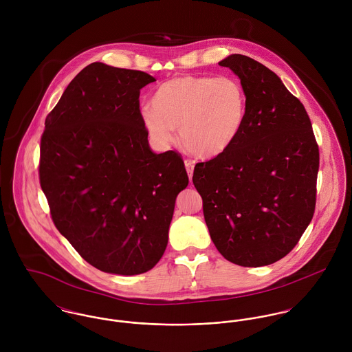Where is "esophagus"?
Returning <instances> with one entry per match:
<instances>
[{
	"instance_id": "obj_1",
	"label": "esophagus",
	"mask_w": 352,
	"mask_h": 352,
	"mask_svg": "<svg viewBox=\"0 0 352 352\" xmlns=\"http://www.w3.org/2000/svg\"><path fill=\"white\" fill-rule=\"evenodd\" d=\"M184 165H186L188 177H190V180H191V179H192V175H194V166H195V164H194L192 160H186V161H184Z\"/></svg>"
}]
</instances>
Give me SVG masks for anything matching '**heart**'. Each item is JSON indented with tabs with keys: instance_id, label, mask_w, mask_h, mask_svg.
Returning <instances> with one entry per match:
<instances>
[{
	"instance_id": "heart-1",
	"label": "heart",
	"mask_w": 352,
	"mask_h": 352,
	"mask_svg": "<svg viewBox=\"0 0 352 352\" xmlns=\"http://www.w3.org/2000/svg\"><path fill=\"white\" fill-rule=\"evenodd\" d=\"M144 108L142 122L151 140L166 146L179 127L184 148L215 157L240 137L248 116V95L233 76H179L161 84Z\"/></svg>"
}]
</instances>
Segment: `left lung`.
<instances>
[{
    "mask_svg": "<svg viewBox=\"0 0 352 352\" xmlns=\"http://www.w3.org/2000/svg\"><path fill=\"white\" fill-rule=\"evenodd\" d=\"M219 66L239 76L248 116L228 151L195 165L192 182L219 253L243 267L268 265L292 252L313 218L318 145L303 104L272 70L241 54Z\"/></svg>",
    "mask_w": 352,
    "mask_h": 352,
    "instance_id": "left-lung-1",
    "label": "left lung"
}]
</instances>
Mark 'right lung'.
Masks as SVG:
<instances>
[{"label":"right lung","instance_id":"add662e5","mask_svg":"<svg viewBox=\"0 0 352 352\" xmlns=\"http://www.w3.org/2000/svg\"><path fill=\"white\" fill-rule=\"evenodd\" d=\"M95 62L67 85L45 122L39 180L59 233L95 268L151 270L168 244L175 201L188 186L182 155L153 153L140 109L154 82Z\"/></svg>","mask_w":352,"mask_h":352}]
</instances>
